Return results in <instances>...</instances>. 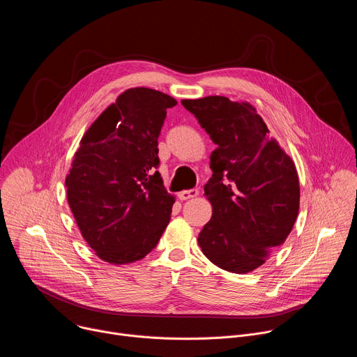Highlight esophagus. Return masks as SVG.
<instances>
[{"label": "esophagus", "instance_id": "obj_1", "mask_svg": "<svg viewBox=\"0 0 357 357\" xmlns=\"http://www.w3.org/2000/svg\"><path fill=\"white\" fill-rule=\"evenodd\" d=\"M199 195V190L197 189H188V190H182L178 193V197L181 200H188V199H192V197H196Z\"/></svg>", "mask_w": 357, "mask_h": 357}]
</instances>
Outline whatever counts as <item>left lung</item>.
Segmentation results:
<instances>
[{
    "instance_id": "8db88e82",
    "label": "left lung",
    "mask_w": 357,
    "mask_h": 357,
    "mask_svg": "<svg viewBox=\"0 0 357 357\" xmlns=\"http://www.w3.org/2000/svg\"><path fill=\"white\" fill-rule=\"evenodd\" d=\"M218 148L205 195L213 206L197 243L218 267L245 274L263 266L292 230L299 182L292 160L256 109L223 96L182 100Z\"/></svg>"
}]
</instances>
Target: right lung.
<instances>
[{
  "mask_svg": "<svg viewBox=\"0 0 357 357\" xmlns=\"http://www.w3.org/2000/svg\"><path fill=\"white\" fill-rule=\"evenodd\" d=\"M171 96L135 87L119 96L80 141L66 176L83 238L110 264L144 259L167 229L174 196L158 172V135Z\"/></svg>",
  "mask_w": 357,
  "mask_h": 357,
  "instance_id": "add662e5",
  "label": "right lung"
}]
</instances>
